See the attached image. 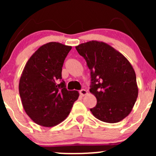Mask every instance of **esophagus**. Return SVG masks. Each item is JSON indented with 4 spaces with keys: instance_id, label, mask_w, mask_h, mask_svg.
<instances>
[{
    "instance_id": "obj_1",
    "label": "esophagus",
    "mask_w": 156,
    "mask_h": 156,
    "mask_svg": "<svg viewBox=\"0 0 156 156\" xmlns=\"http://www.w3.org/2000/svg\"><path fill=\"white\" fill-rule=\"evenodd\" d=\"M79 93L81 96H85L88 94V92L87 90H85V89H81V90L79 91Z\"/></svg>"
}]
</instances>
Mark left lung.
Masks as SVG:
<instances>
[{
  "mask_svg": "<svg viewBox=\"0 0 156 156\" xmlns=\"http://www.w3.org/2000/svg\"><path fill=\"white\" fill-rule=\"evenodd\" d=\"M76 48L91 71L89 91L97 98L91 112L105 122L122 120L131 112L139 93L135 71L129 61L101 41H89Z\"/></svg>",
  "mask_w": 156,
  "mask_h": 156,
  "instance_id": "8db88e82",
  "label": "left lung"
}]
</instances>
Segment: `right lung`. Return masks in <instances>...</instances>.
<instances>
[{
  "label": "right lung",
  "mask_w": 156,
  "mask_h": 156,
  "mask_svg": "<svg viewBox=\"0 0 156 156\" xmlns=\"http://www.w3.org/2000/svg\"><path fill=\"white\" fill-rule=\"evenodd\" d=\"M71 46L48 42L28 60L19 81V93L25 112L37 125L53 127L68 117L78 91H68L62 79L63 64Z\"/></svg>",
  "instance_id": "1"
}]
</instances>
